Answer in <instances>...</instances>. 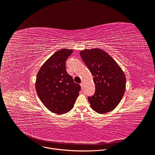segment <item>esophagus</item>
<instances>
[{"label":"esophagus","mask_w":155,"mask_h":155,"mask_svg":"<svg viewBox=\"0 0 155 155\" xmlns=\"http://www.w3.org/2000/svg\"><path fill=\"white\" fill-rule=\"evenodd\" d=\"M80 86H81V89L83 90V83H80Z\"/></svg>","instance_id":"1"}]
</instances>
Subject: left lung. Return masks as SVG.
Instances as JSON below:
<instances>
[{
    "label": "left lung",
    "instance_id": "8db88e82",
    "mask_svg": "<svg viewBox=\"0 0 155 155\" xmlns=\"http://www.w3.org/2000/svg\"><path fill=\"white\" fill-rule=\"evenodd\" d=\"M80 54L95 84V94L88 97L91 108L100 114L111 112L124 94L126 80L124 72L115 59L101 49H85Z\"/></svg>",
    "mask_w": 155,
    "mask_h": 155
}]
</instances>
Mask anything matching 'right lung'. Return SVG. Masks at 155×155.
I'll list each match as a JSON object with an SVG mask.
<instances>
[{
    "label": "right lung",
    "instance_id": "obj_1",
    "mask_svg": "<svg viewBox=\"0 0 155 155\" xmlns=\"http://www.w3.org/2000/svg\"><path fill=\"white\" fill-rule=\"evenodd\" d=\"M73 50L55 52L39 69L35 81L37 95L50 111L61 115L69 112L79 95L80 84L66 72L65 61Z\"/></svg>",
    "mask_w": 155,
    "mask_h": 155
}]
</instances>
